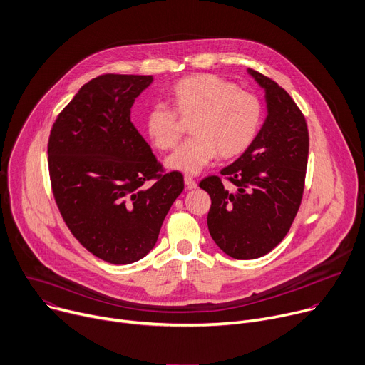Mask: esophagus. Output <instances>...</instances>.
<instances>
[{
    "instance_id": "obj_1",
    "label": "esophagus",
    "mask_w": 365,
    "mask_h": 365,
    "mask_svg": "<svg viewBox=\"0 0 365 365\" xmlns=\"http://www.w3.org/2000/svg\"><path fill=\"white\" fill-rule=\"evenodd\" d=\"M185 185L187 186V189H195L196 187V182L190 176H185Z\"/></svg>"
}]
</instances>
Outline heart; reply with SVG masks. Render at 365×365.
<instances>
[{
	"instance_id": "b5f03b06",
	"label": "heart",
	"mask_w": 365,
	"mask_h": 365,
	"mask_svg": "<svg viewBox=\"0 0 365 365\" xmlns=\"http://www.w3.org/2000/svg\"><path fill=\"white\" fill-rule=\"evenodd\" d=\"M173 109L154 105L145 113V130L161 151L175 148L182 135V119H190L186 140L169 158L173 170L196 175L217 154L233 158L253 143L262 120L259 98L214 74L185 77L170 88Z\"/></svg>"
}]
</instances>
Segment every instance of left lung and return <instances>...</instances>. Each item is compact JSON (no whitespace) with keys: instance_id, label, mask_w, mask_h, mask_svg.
<instances>
[{"instance_id":"1","label":"left lung","mask_w":365,"mask_h":365,"mask_svg":"<svg viewBox=\"0 0 365 365\" xmlns=\"http://www.w3.org/2000/svg\"><path fill=\"white\" fill-rule=\"evenodd\" d=\"M249 73L267 93V122L221 176L200 183L211 196V237L239 260L269 253L287 236L302 205L309 160V129L300 108L278 83L252 68Z\"/></svg>"}]
</instances>
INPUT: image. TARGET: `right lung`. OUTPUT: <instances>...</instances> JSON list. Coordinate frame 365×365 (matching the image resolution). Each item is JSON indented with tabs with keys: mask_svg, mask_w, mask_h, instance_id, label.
I'll return each mask as SVG.
<instances>
[{
	"mask_svg": "<svg viewBox=\"0 0 365 365\" xmlns=\"http://www.w3.org/2000/svg\"><path fill=\"white\" fill-rule=\"evenodd\" d=\"M151 76L103 74L62 109L48 141L51 187L73 236L113 264L144 257L185 187L168 173L130 122Z\"/></svg>",
	"mask_w": 365,
	"mask_h": 365,
	"instance_id": "obj_1",
	"label": "right lung"
}]
</instances>
